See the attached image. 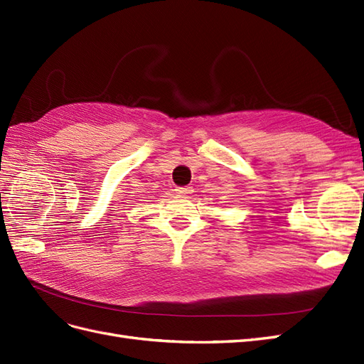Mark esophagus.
Segmentation results:
<instances>
[{
  "mask_svg": "<svg viewBox=\"0 0 364 364\" xmlns=\"http://www.w3.org/2000/svg\"><path fill=\"white\" fill-rule=\"evenodd\" d=\"M175 192H177L178 195H187V193L192 192V187H177Z\"/></svg>",
  "mask_w": 364,
  "mask_h": 364,
  "instance_id": "34e87169",
  "label": "esophagus"
}]
</instances>
